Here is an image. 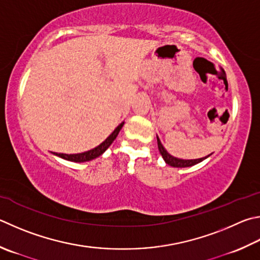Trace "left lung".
Instances as JSON below:
<instances>
[{
  "label": "left lung",
  "mask_w": 260,
  "mask_h": 260,
  "mask_svg": "<svg viewBox=\"0 0 260 260\" xmlns=\"http://www.w3.org/2000/svg\"><path fill=\"white\" fill-rule=\"evenodd\" d=\"M157 142H158V149H159V152L160 154L162 155V158L165 160V162L169 166L172 167H177V168H183V167H191V166H194V165L201 162L202 160H205L206 158H208L209 155H207L205 158H199V159H191V160H184V159H179L176 157H173V155L169 154L167 152V150L164 148V145L160 142L159 138L157 136Z\"/></svg>",
  "instance_id": "left-lung-1"
}]
</instances>
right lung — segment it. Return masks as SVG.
Here are the masks:
<instances>
[{"instance_id":"1","label":"right lung","mask_w":260,"mask_h":260,"mask_svg":"<svg viewBox=\"0 0 260 260\" xmlns=\"http://www.w3.org/2000/svg\"><path fill=\"white\" fill-rule=\"evenodd\" d=\"M122 125H124V122H121V124L118 125L116 127V129L112 132V133L106 139V141H103V142L100 145H98L96 148H94L92 150L86 151V152L76 153V154H67V153H56V152H54V154L58 155V157H60V158L69 160V161H74V162H84V161H89V160H92V159H95V158L99 157V155H101L103 152H105V151L111 145V143L116 140L118 133H119L120 129H121Z\"/></svg>"}]
</instances>
